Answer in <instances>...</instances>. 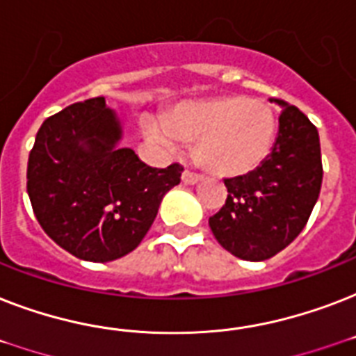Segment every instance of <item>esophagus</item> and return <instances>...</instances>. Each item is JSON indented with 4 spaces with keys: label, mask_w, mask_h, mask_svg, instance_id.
Wrapping results in <instances>:
<instances>
[{
    "label": "esophagus",
    "mask_w": 356,
    "mask_h": 356,
    "mask_svg": "<svg viewBox=\"0 0 356 356\" xmlns=\"http://www.w3.org/2000/svg\"><path fill=\"white\" fill-rule=\"evenodd\" d=\"M181 181H183L184 184H197L201 181V175L190 172V170H184L183 175H181Z\"/></svg>",
    "instance_id": "34e87169"
}]
</instances>
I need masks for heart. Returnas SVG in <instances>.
Listing matches in <instances>:
<instances>
[{"mask_svg": "<svg viewBox=\"0 0 356 356\" xmlns=\"http://www.w3.org/2000/svg\"><path fill=\"white\" fill-rule=\"evenodd\" d=\"M140 129L162 151H175L181 140H195V156L209 172L238 177L268 159L277 120L262 99L218 96L179 103L164 120L144 116Z\"/></svg>", "mask_w": 356, "mask_h": 356, "instance_id": "b5f03b06", "label": "heart"}]
</instances>
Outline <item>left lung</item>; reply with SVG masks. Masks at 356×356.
<instances>
[{
	"instance_id": "8db88e82",
	"label": "left lung",
	"mask_w": 356,
	"mask_h": 356,
	"mask_svg": "<svg viewBox=\"0 0 356 356\" xmlns=\"http://www.w3.org/2000/svg\"><path fill=\"white\" fill-rule=\"evenodd\" d=\"M270 102L282 108L270 155L254 172L223 181L227 201L209 218L218 243L251 262L271 259L303 231L323 177L318 129L298 107Z\"/></svg>"
}]
</instances>
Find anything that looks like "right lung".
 <instances>
[{"instance_id":"1","label":"right lung","mask_w":356,"mask_h":356,"mask_svg":"<svg viewBox=\"0 0 356 356\" xmlns=\"http://www.w3.org/2000/svg\"><path fill=\"white\" fill-rule=\"evenodd\" d=\"M105 97L74 103L42 123L27 162V194L46 234L81 260L111 262L138 248L179 164L156 170L123 147Z\"/></svg>"}]
</instances>
